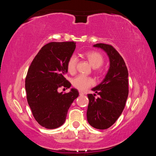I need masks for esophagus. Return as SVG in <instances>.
Listing matches in <instances>:
<instances>
[{"instance_id": "esophagus-1", "label": "esophagus", "mask_w": 156, "mask_h": 156, "mask_svg": "<svg viewBox=\"0 0 156 156\" xmlns=\"http://www.w3.org/2000/svg\"><path fill=\"white\" fill-rule=\"evenodd\" d=\"M79 94H80V96H83V95L85 94V93H84V92H83V91H79Z\"/></svg>"}]
</instances>
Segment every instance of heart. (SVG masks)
<instances>
[{
    "label": "heart",
    "instance_id": "obj_1",
    "mask_svg": "<svg viewBox=\"0 0 156 156\" xmlns=\"http://www.w3.org/2000/svg\"><path fill=\"white\" fill-rule=\"evenodd\" d=\"M89 64L94 69L99 68L103 64L104 59L101 54L96 51H89L84 55ZM76 64H77V58L73 55L69 58L67 63V68L70 73L75 72ZM94 84V80L91 78L84 76H78L73 80V84L80 90H85Z\"/></svg>",
    "mask_w": 156,
    "mask_h": 156
}]
</instances>
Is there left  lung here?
Masks as SVG:
<instances>
[{"label":"left lung","instance_id":"1","mask_svg":"<svg viewBox=\"0 0 156 156\" xmlns=\"http://www.w3.org/2000/svg\"><path fill=\"white\" fill-rule=\"evenodd\" d=\"M94 47L100 48L107 54L109 68L105 78L88 94L89 105L87 118L89 125L97 129L109 128L122 113L128 98V70L122 57L112 45L98 43ZM99 95L94 98L95 94Z\"/></svg>","mask_w":156,"mask_h":156}]
</instances>
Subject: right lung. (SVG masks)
I'll use <instances>...</instances> for the list:
<instances>
[{
  "mask_svg": "<svg viewBox=\"0 0 156 156\" xmlns=\"http://www.w3.org/2000/svg\"><path fill=\"white\" fill-rule=\"evenodd\" d=\"M75 49L74 42L49 43L42 47L28 69L25 78L27 102L35 120L46 129L62 125L71 105L79 96L74 88L67 94L58 91L62 86H72L65 75Z\"/></svg>",
  "mask_w": 156,
  "mask_h": 156,
  "instance_id": "add662e5",
  "label": "right lung"
}]
</instances>
